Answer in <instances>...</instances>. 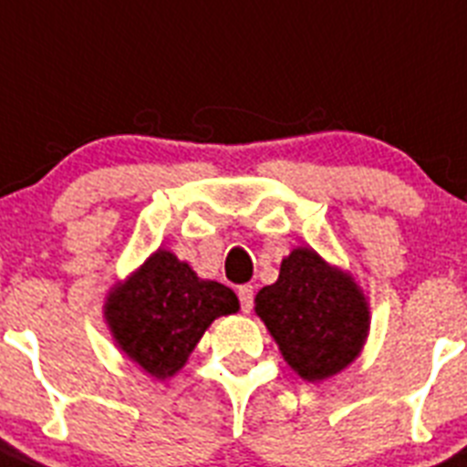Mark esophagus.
Here are the masks:
<instances>
[{
  "label": "esophagus",
  "mask_w": 467,
  "mask_h": 467,
  "mask_svg": "<svg viewBox=\"0 0 467 467\" xmlns=\"http://www.w3.org/2000/svg\"><path fill=\"white\" fill-rule=\"evenodd\" d=\"M237 296H239V306H242V310L249 312L251 307H254V286H239L237 289Z\"/></svg>",
  "instance_id": "obj_1"
}]
</instances>
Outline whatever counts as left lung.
<instances>
[{
	"label": "left lung",
	"instance_id": "obj_1",
	"mask_svg": "<svg viewBox=\"0 0 467 467\" xmlns=\"http://www.w3.org/2000/svg\"><path fill=\"white\" fill-rule=\"evenodd\" d=\"M256 315L284 362L307 383L352 364L368 336V303L350 273L317 251L298 246L282 261L279 279L256 294Z\"/></svg>",
	"mask_w": 467,
	"mask_h": 467
}]
</instances>
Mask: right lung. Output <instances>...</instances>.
I'll return each mask as SVG.
<instances>
[{
    "instance_id": "1",
    "label": "right lung",
    "mask_w": 467,
    "mask_h": 467,
    "mask_svg": "<svg viewBox=\"0 0 467 467\" xmlns=\"http://www.w3.org/2000/svg\"><path fill=\"white\" fill-rule=\"evenodd\" d=\"M239 310L225 284L200 279L171 251L157 249L105 298V322L131 362L157 380L171 379L188 362L211 322Z\"/></svg>"
}]
</instances>
